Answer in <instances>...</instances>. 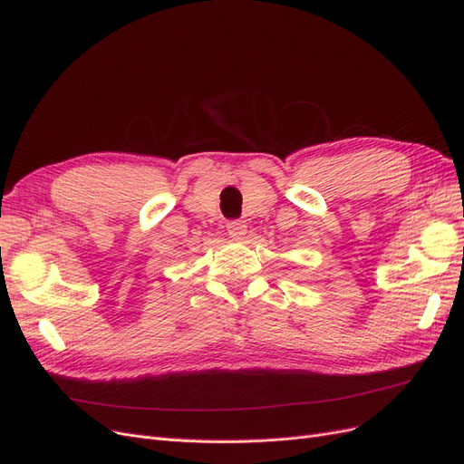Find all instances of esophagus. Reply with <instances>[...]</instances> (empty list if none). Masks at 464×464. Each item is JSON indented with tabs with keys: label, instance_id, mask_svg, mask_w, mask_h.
<instances>
[{
	"label": "esophagus",
	"instance_id": "1",
	"mask_svg": "<svg viewBox=\"0 0 464 464\" xmlns=\"http://www.w3.org/2000/svg\"><path fill=\"white\" fill-rule=\"evenodd\" d=\"M246 222L244 220H230L227 224V230L230 234V237H234V240H242V236L246 234Z\"/></svg>",
	"mask_w": 464,
	"mask_h": 464
}]
</instances>
